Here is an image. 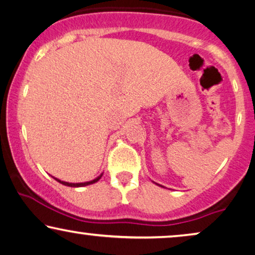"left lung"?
Returning <instances> with one entry per match:
<instances>
[{
    "label": "left lung",
    "instance_id": "obj_1",
    "mask_svg": "<svg viewBox=\"0 0 255 255\" xmlns=\"http://www.w3.org/2000/svg\"><path fill=\"white\" fill-rule=\"evenodd\" d=\"M156 184H158V183H156ZM158 186H160V184H158ZM162 187V186H161Z\"/></svg>",
    "mask_w": 255,
    "mask_h": 255
}]
</instances>
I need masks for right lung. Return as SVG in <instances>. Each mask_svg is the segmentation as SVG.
Segmentation results:
<instances>
[{
  "mask_svg": "<svg viewBox=\"0 0 255 255\" xmlns=\"http://www.w3.org/2000/svg\"><path fill=\"white\" fill-rule=\"evenodd\" d=\"M102 175L103 174H101L100 176H97L96 179H94V180H92V181H88V182H80V183H69V182H65V181H61V180H59V179H54L58 181V182H60L61 184H64V186H68V187H85V186H88V184H93V183H95V182H97V181H99L101 177H102Z\"/></svg>",
  "mask_w": 255,
  "mask_h": 255,
  "instance_id": "1",
  "label": "right lung"
}]
</instances>
